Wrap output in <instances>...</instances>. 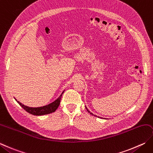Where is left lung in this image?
Returning <instances> with one entry per match:
<instances>
[{
    "mask_svg": "<svg viewBox=\"0 0 153 153\" xmlns=\"http://www.w3.org/2000/svg\"><path fill=\"white\" fill-rule=\"evenodd\" d=\"M85 108H86V109H87V111H88V112H89V113H90V114H91V115H94V116H95V117H97V116H96V115H94V114H93V113H91V112H90V111H89V110H88V109H87V107H85Z\"/></svg>",
    "mask_w": 153,
    "mask_h": 153,
    "instance_id": "8db88e82",
    "label": "left lung"
}]
</instances>
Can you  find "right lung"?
Returning <instances> with one entry per match:
<instances>
[{"mask_svg": "<svg viewBox=\"0 0 153 153\" xmlns=\"http://www.w3.org/2000/svg\"><path fill=\"white\" fill-rule=\"evenodd\" d=\"M64 92V91H63L62 94L59 95V97L56 100L53 101V102L47 105L40 107H30L28 106H26L25 105H23L20 102H19V101H17L16 99H15V100H16L18 103H19L20 105L28 113L34 115H43L50 114L51 113L54 112L55 111L58 109V107L59 105V103H60L61 98H62L63 93Z\"/></svg>", "mask_w": 153, "mask_h": 153, "instance_id": "add662e5", "label": "right lung"}]
</instances>
